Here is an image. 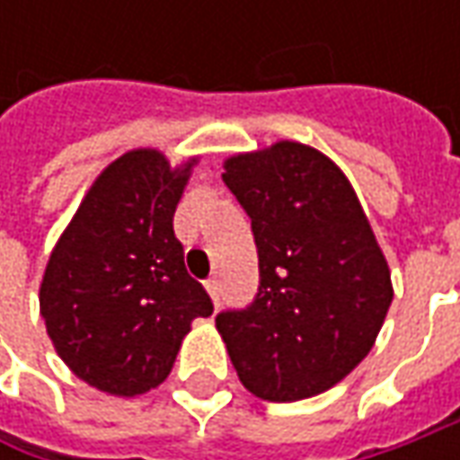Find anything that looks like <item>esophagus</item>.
Listing matches in <instances>:
<instances>
[{
  "label": "esophagus",
  "instance_id": "34e87169",
  "mask_svg": "<svg viewBox=\"0 0 460 460\" xmlns=\"http://www.w3.org/2000/svg\"><path fill=\"white\" fill-rule=\"evenodd\" d=\"M204 287H207V292H209V296H212V302H215V305H220V281L212 276V279H207V281H204Z\"/></svg>",
  "mask_w": 460,
  "mask_h": 460
}]
</instances>
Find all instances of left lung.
<instances>
[{"label": "left lung", "instance_id": "8db88e82", "mask_svg": "<svg viewBox=\"0 0 460 460\" xmlns=\"http://www.w3.org/2000/svg\"><path fill=\"white\" fill-rule=\"evenodd\" d=\"M222 181L251 217L258 292L215 317L248 392L296 402L366 358L392 305V276L343 171L320 151L276 143L235 155Z\"/></svg>", "mask_w": 460, "mask_h": 460}]
</instances>
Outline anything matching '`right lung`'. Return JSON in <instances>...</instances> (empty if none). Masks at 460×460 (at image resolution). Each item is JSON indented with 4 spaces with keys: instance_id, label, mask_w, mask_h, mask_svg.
<instances>
[{
    "instance_id": "obj_1",
    "label": "right lung",
    "mask_w": 460,
    "mask_h": 460,
    "mask_svg": "<svg viewBox=\"0 0 460 460\" xmlns=\"http://www.w3.org/2000/svg\"><path fill=\"white\" fill-rule=\"evenodd\" d=\"M191 164L173 171L158 151L125 153L102 171L50 253L45 330L66 366L102 392L135 397L158 386L191 320L215 309L173 235Z\"/></svg>"
}]
</instances>
